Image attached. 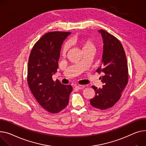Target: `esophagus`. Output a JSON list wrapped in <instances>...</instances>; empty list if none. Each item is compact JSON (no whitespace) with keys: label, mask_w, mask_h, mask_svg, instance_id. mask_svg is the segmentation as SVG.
Here are the masks:
<instances>
[{"label":"esophagus","mask_w":146,"mask_h":146,"mask_svg":"<svg viewBox=\"0 0 146 146\" xmlns=\"http://www.w3.org/2000/svg\"><path fill=\"white\" fill-rule=\"evenodd\" d=\"M84 87V85H78V86H76L75 87V88L77 89H83Z\"/></svg>","instance_id":"34e87169"}]
</instances>
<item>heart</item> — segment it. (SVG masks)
Returning <instances> with one entry per match:
<instances>
[{
  "label": "heart",
  "mask_w": 146,
  "mask_h": 146,
  "mask_svg": "<svg viewBox=\"0 0 146 146\" xmlns=\"http://www.w3.org/2000/svg\"><path fill=\"white\" fill-rule=\"evenodd\" d=\"M94 47L93 43L90 40H87V41H86L83 43V48H87V47ZM69 43H66L64 45L63 48V50H62L63 54H65L67 53V50H69Z\"/></svg>",
  "instance_id": "b5f03b06"
}]
</instances>
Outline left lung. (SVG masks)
I'll list each match as a JSON object with an SVG mask.
<instances>
[{
	"label": "left lung",
	"mask_w": 146,
	"mask_h": 146,
	"mask_svg": "<svg viewBox=\"0 0 146 146\" xmlns=\"http://www.w3.org/2000/svg\"><path fill=\"white\" fill-rule=\"evenodd\" d=\"M98 32L101 33L104 44L102 67L101 66L96 72L104 73V75L101 77L104 85L102 89L92 86L96 95L90 102L96 109L106 110L111 108L120 99L121 93L128 82V66L121 42L102 29Z\"/></svg>",
	"instance_id": "1"
}]
</instances>
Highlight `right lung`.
Returning <instances> with one entry per match:
<instances>
[{
	"label": "right lung",
	"mask_w": 146,
	"mask_h": 146,
	"mask_svg": "<svg viewBox=\"0 0 146 146\" xmlns=\"http://www.w3.org/2000/svg\"><path fill=\"white\" fill-rule=\"evenodd\" d=\"M70 32H51L44 35L33 47L28 62L27 83L33 95L43 109L52 113H59L69 103L73 88L52 76L59 67L63 41Z\"/></svg>",
	"instance_id": "1"
}]
</instances>
